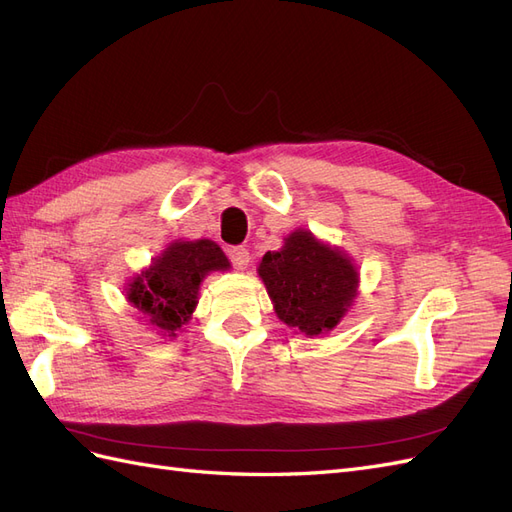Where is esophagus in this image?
I'll list each match as a JSON object with an SVG mask.
<instances>
[{"instance_id":"obj_1","label":"esophagus","mask_w":512,"mask_h":512,"mask_svg":"<svg viewBox=\"0 0 512 512\" xmlns=\"http://www.w3.org/2000/svg\"><path fill=\"white\" fill-rule=\"evenodd\" d=\"M228 258H230L232 267H235V269H245L247 262H250V252H247L245 247L237 245V247H230Z\"/></svg>"}]
</instances>
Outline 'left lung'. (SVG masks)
<instances>
[{"label":"left lung","instance_id":"8db88e82","mask_svg":"<svg viewBox=\"0 0 512 512\" xmlns=\"http://www.w3.org/2000/svg\"><path fill=\"white\" fill-rule=\"evenodd\" d=\"M258 275L277 318L309 337L333 331L359 288L352 260L303 228L290 232L280 252L262 256Z\"/></svg>","mask_w":512,"mask_h":512}]
</instances>
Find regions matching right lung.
Instances as JSON below:
<instances>
[{
    "instance_id": "obj_1",
    "label": "right lung",
    "mask_w": 512,
    "mask_h": 512,
    "mask_svg": "<svg viewBox=\"0 0 512 512\" xmlns=\"http://www.w3.org/2000/svg\"><path fill=\"white\" fill-rule=\"evenodd\" d=\"M226 269L230 262L215 241H175L147 271L132 277L126 299L162 335L175 337L192 318L205 275Z\"/></svg>"
}]
</instances>
